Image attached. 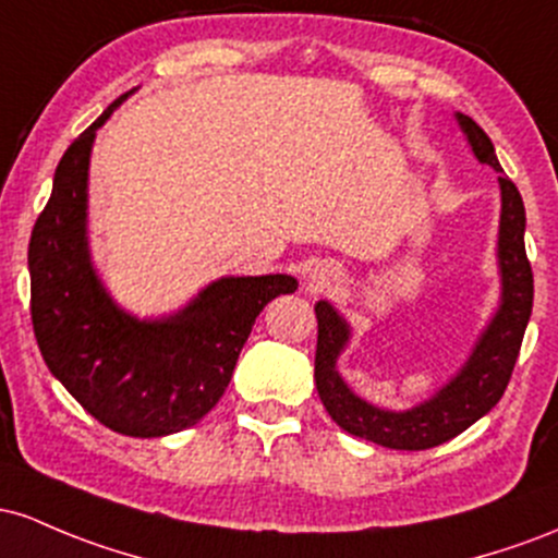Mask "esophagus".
<instances>
[{"instance_id":"1","label":"esophagus","mask_w":558,"mask_h":558,"mask_svg":"<svg viewBox=\"0 0 558 558\" xmlns=\"http://www.w3.org/2000/svg\"><path fill=\"white\" fill-rule=\"evenodd\" d=\"M329 277H331V274H329V271H324V268H316V271L311 274V279L316 281V284H327Z\"/></svg>"}]
</instances>
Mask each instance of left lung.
I'll return each instance as SVG.
<instances>
[{
    "instance_id": "obj_1",
    "label": "left lung",
    "mask_w": 558,
    "mask_h": 558,
    "mask_svg": "<svg viewBox=\"0 0 558 558\" xmlns=\"http://www.w3.org/2000/svg\"><path fill=\"white\" fill-rule=\"evenodd\" d=\"M474 158L500 173V305L482 331L469 361L442 390L409 411H385L355 396L337 372V359L350 340V327L327 300L316 303V390L324 409L350 435L396 450H427L472 427L504 396L522 348L532 313V268L524 253V203L514 181L504 177L490 136L464 112H456Z\"/></svg>"
}]
</instances>
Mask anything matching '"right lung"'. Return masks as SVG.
I'll return each instance as SVG.
<instances>
[{
    "label": "right lung",
    "mask_w": 558,
    "mask_h": 558,
    "mask_svg": "<svg viewBox=\"0 0 558 558\" xmlns=\"http://www.w3.org/2000/svg\"><path fill=\"white\" fill-rule=\"evenodd\" d=\"M118 97L58 162L52 197L28 245L31 322L44 363L99 424L162 437L197 424L229 387L258 313L298 290L287 274L223 277L184 311L140 322L99 281L86 242V181L97 129Z\"/></svg>",
    "instance_id": "obj_1"
}]
</instances>
